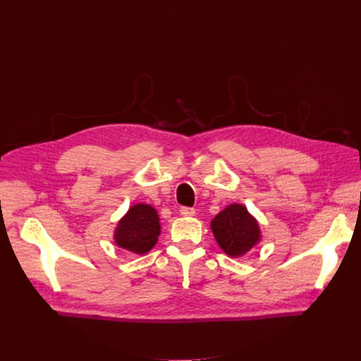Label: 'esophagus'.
<instances>
[{
	"label": "esophagus",
	"mask_w": 361,
	"mask_h": 361,
	"mask_svg": "<svg viewBox=\"0 0 361 361\" xmlns=\"http://www.w3.org/2000/svg\"><path fill=\"white\" fill-rule=\"evenodd\" d=\"M180 213H181V216H194L195 210L191 209V207H181Z\"/></svg>",
	"instance_id": "esophagus-1"
}]
</instances>
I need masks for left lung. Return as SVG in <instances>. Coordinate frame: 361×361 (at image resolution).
<instances>
[{
	"instance_id": "left-lung-1",
	"label": "left lung",
	"mask_w": 361,
	"mask_h": 361,
	"mask_svg": "<svg viewBox=\"0 0 361 361\" xmlns=\"http://www.w3.org/2000/svg\"><path fill=\"white\" fill-rule=\"evenodd\" d=\"M213 234L226 254L240 257L260 240V228L241 204H231L212 221Z\"/></svg>"
}]
</instances>
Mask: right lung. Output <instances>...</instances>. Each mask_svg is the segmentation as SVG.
<instances>
[{
  "instance_id": "add662e5",
  "label": "right lung",
  "mask_w": 361,
  "mask_h": 361,
  "mask_svg": "<svg viewBox=\"0 0 361 361\" xmlns=\"http://www.w3.org/2000/svg\"><path fill=\"white\" fill-rule=\"evenodd\" d=\"M160 235L157 212L151 205L137 204L121 219L116 230V243L135 254L149 251Z\"/></svg>"
}]
</instances>
